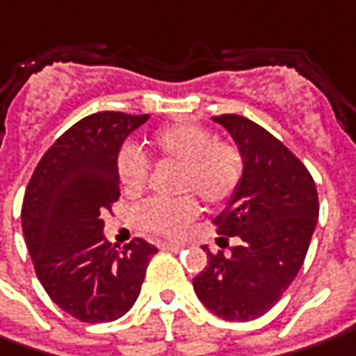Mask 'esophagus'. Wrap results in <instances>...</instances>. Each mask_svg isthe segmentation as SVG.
<instances>
[{
	"instance_id": "34e87169",
	"label": "esophagus",
	"mask_w": 356,
	"mask_h": 356,
	"mask_svg": "<svg viewBox=\"0 0 356 356\" xmlns=\"http://www.w3.org/2000/svg\"><path fill=\"white\" fill-rule=\"evenodd\" d=\"M159 248L161 249H168V251H173V253H177L183 249V245H179V243H171V241H161L159 243Z\"/></svg>"
}]
</instances>
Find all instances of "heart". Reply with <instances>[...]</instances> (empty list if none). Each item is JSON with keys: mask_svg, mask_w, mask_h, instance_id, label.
I'll return each instance as SVG.
<instances>
[{"mask_svg": "<svg viewBox=\"0 0 356 356\" xmlns=\"http://www.w3.org/2000/svg\"><path fill=\"white\" fill-rule=\"evenodd\" d=\"M152 147L159 158L177 161L179 191L197 193L212 207L234 197L241 181V154L229 142L214 140L209 128L193 122H173L152 136ZM118 183L127 195L142 193L149 175V161L142 149L127 144L117 158ZM198 216V202L187 197L173 200H147L136 210V224L159 236H179Z\"/></svg>", "mask_w": 356, "mask_h": 356, "instance_id": "heart-1", "label": "heart"}]
</instances>
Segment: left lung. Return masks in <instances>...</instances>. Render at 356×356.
I'll return each instance as SVG.
<instances>
[{"label":"left lung","instance_id":"obj_1","mask_svg":"<svg viewBox=\"0 0 356 356\" xmlns=\"http://www.w3.org/2000/svg\"><path fill=\"white\" fill-rule=\"evenodd\" d=\"M234 138L241 181L228 207L214 218L222 241L238 245L209 253V265L193 279L198 300L214 316L251 321L277 304L296 279L320 216L310 171L280 140L239 115L212 117Z\"/></svg>","mask_w":356,"mask_h":356}]
</instances>
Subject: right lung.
<instances>
[{"mask_svg": "<svg viewBox=\"0 0 356 356\" xmlns=\"http://www.w3.org/2000/svg\"><path fill=\"white\" fill-rule=\"evenodd\" d=\"M149 115L103 111L81 118L50 146L29 181L23 234L46 294L76 320L115 321L136 302L158 248L134 238L108 243L103 216L120 197L117 158Z\"/></svg>", "mask_w": 356, "mask_h": 356, "instance_id": "right-lung-1", "label": "right lung"}]
</instances>
